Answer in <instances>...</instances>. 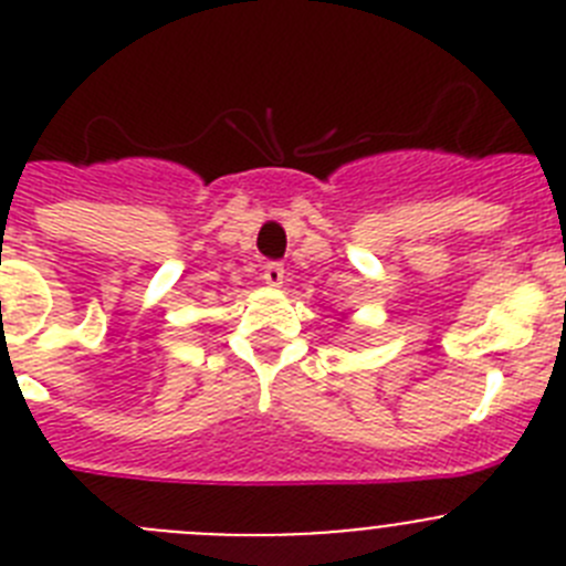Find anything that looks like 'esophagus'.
Segmentation results:
<instances>
[{"label":"esophagus","instance_id":"esophagus-1","mask_svg":"<svg viewBox=\"0 0 566 566\" xmlns=\"http://www.w3.org/2000/svg\"><path fill=\"white\" fill-rule=\"evenodd\" d=\"M283 280H286V272H283L280 263H269V266L263 269V283H266V286L280 289L283 286Z\"/></svg>","mask_w":566,"mask_h":566}]
</instances>
